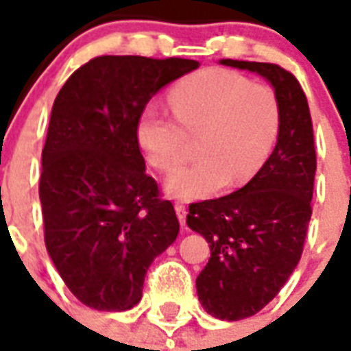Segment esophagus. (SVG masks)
I'll return each mask as SVG.
<instances>
[{
	"label": "esophagus",
	"mask_w": 351,
	"mask_h": 351,
	"mask_svg": "<svg viewBox=\"0 0 351 351\" xmlns=\"http://www.w3.org/2000/svg\"><path fill=\"white\" fill-rule=\"evenodd\" d=\"M175 211H176V217L180 220L182 226H186V217H187V209L184 204H175Z\"/></svg>",
	"instance_id": "34e87169"
}]
</instances>
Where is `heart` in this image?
<instances>
[{"instance_id": "heart-1", "label": "heart", "mask_w": 351, "mask_h": 351, "mask_svg": "<svg viewBox=\"0 0 351 351\" xmlns=\"http://www.w3.org/2000/svg\"><path fill=\"white\" fill-rule=\"evenodd\" d=\"M175 118L147 104L136 120V142L147 164L169 175L197 138V162L171 176V198L193 202L247 184L271 154L280 132V104L269 85L233 71L209 69L169 90Z\"/></svg>"}]
</instances>
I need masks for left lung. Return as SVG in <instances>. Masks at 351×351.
<instances>
[{
    "label": "left lung",
    "instance_id": "8db88e82",
    "mask_svg": "<svg viewBox=\"0 0 351 351\" xmlns=\"http://www.w3.org/2000/svg\"><path fill=\"white\" fill-rule=\"evenodd\" d=\"M220 63L261 74L280 104V132L266 164L239 191L191 204L187 215V226L211 250L197 277L198 300L209 315L240 321L271 302L299 264L317 154L310 107L293 74L275 63Z\"/></svg>",
    "mask_w": 351,
    "mask_h": 351
}]
</instances>
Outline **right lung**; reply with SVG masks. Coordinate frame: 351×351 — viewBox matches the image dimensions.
<instances>
[{
  "label": "right lung",
  "instance_id": "add662e5",
  "mask_svg": "<svg viewBox=\"0 0 351 351\" xmlns=\"http://www.w3.org/2000/svg\"><path fill=\"white\" fill-rule=\"evenodd\" d=\"M195 60L98 56L74 71L52 106L41 151L45 245L71 293L125 311L142 299L151 262L180 231L175 208L145 173L138 114Z\"/></svg>",
  "mask_w": 351,
  "mask_h": 351
}]
</instances>
